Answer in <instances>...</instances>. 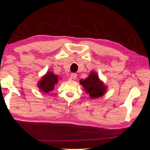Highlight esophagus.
Here are the masks:
<instances>
[{"mask_svg": "<svg viewBox=\"0 0 150 150\" xmlns=\"http://www.w3.org/2000/svg\"><path fill=\"white\" fill-rule=\"evenodd\" d=\"M77 77V75L76 74V73H71V79L75 80V79H76Z\"/></svg>", "mask_w": 150, "mask_h": 150, "instance_id": "1", "label": "esophagus"}]
</instances>
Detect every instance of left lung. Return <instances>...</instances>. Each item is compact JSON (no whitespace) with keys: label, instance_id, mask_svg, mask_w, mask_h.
Here are the masks:
<instances>
[{"label":"left lung","instance_id":"1","mask_svg":"<svg viewBox=\"0 0 150 150\" xmlns=\"http://www.w3.org/2000/svg\"><path fill=\"white\" fill-rule=\"evenodd\" d=\"M79 83L92 99L103 96L107 90V87L100 79L97 73L93 71L85 79L80 80Z\"/></svg>","mask_w":150,"mask_h":150}]
</instances>
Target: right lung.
I'll return each mask as SVG.
<instances>
[{
  "instance_id": "right-lung-1",
  "label": "right lung",
  "mask_w": 150,
  "mask_h": 150,
  "mask_svg": "<svg viewBox=\"0 0 150 150\" xmlns=\"http://www.w3.org/2000/svg\"><path fill=\"white\" fill-rule=\"evenodd\" d=\"M59 81V76L52 71H48L42 76L38 83V87L43 93H48L54 89L55 85Z\"/></svg>"
}]
</instances>
